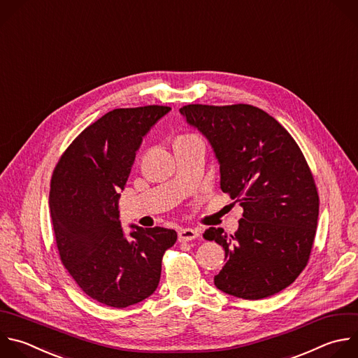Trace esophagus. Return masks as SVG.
<instances>
[{"label": "esophagus", "mask_w": 358, "mask_h": 358, "mask_svg": "<svg viewBox=\"0 0 358 358\" xmlns=\"http://www.w3.org/2000/svg\"><path fill=\"white\" fill-rule=\"evenodd\" d=\"M198 236H199V231L196 229L185 227V229L178 230V241L180 242H191V241L196 239Z\"/></svg>", "instance_id": "34e87169"}]
</instances>
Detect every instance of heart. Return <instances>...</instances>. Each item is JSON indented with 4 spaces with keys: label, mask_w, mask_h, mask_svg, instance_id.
Wrapping results in <instances>:
<instances>
[{
    "label": "heart",
    "mask_w": 358,
    "mask_h": 358,
    "mask_svg": "<svg viewBox=\"0 0 358 358\" xmlns=\"http://www.w3.org/2000/svg\"><path fill=\"white\" fill-rule=\"evenodd\" d=\"M184 138H185V136H184Z\"/></svg>",
    "instance_id": "heart-1"
}]
</instances>
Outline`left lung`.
Segmentation results:
<instances>
[{"instance_id":"left-lung-1","label":"left lung","mask_w":358,"mask_h":358,"mask_svg":"<svg viewBox=\"0 0 358 358\" xmlns=\"http://www.w3.org/2000/svg\"><path fill=\"white\" fill-rule=\"evenodd\" d=\"M180 112L212 145L222 191L243 206L234 234L220 227L203 233L224 250L216 288L250 301L282 291L309 262L319 216L317 188L302 150L253 105L189 103Z\"/></svg>"}]
</instances>
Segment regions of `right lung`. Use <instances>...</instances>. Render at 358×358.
Masks as SVG:
<instances>
[{
    "label": "right lung",
    "instance_id": "1",
    "mask_svg": "<svg viewBox=\"0 0 358 358\" xmlns=\"http://www.w3.org/2000/svg\"><path fill=\"white\" fill-rule=\"evenodd\" d=\"M170 109L146 105L105 113L53 170L49 203L62 264L85 295L106 306L127 308L150 296L163 256L177 241L176 230L159 226H135L127 239L117 210V192L143 136Z\"/></svg>",
    "mask_w": 358,
    "mask_h": 358
}]
</instances>
